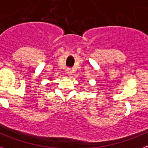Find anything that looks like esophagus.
<instances>
[{
	"instance_id": "1",
	"label": "esophagus",
	"mask_w": 148,
	"mask_h": 148,
	"mask_svg": "<svg viewBox=\"0 0 148 148\" xmlns=\"http://www.w3.org/2000/svg\"><path fill=\"white\" fill-rule=\"evenodd\" d=\"M67 74H68V75H71V73H72V70L71 69H67Z\"/></svg>"
}]
</instances>
